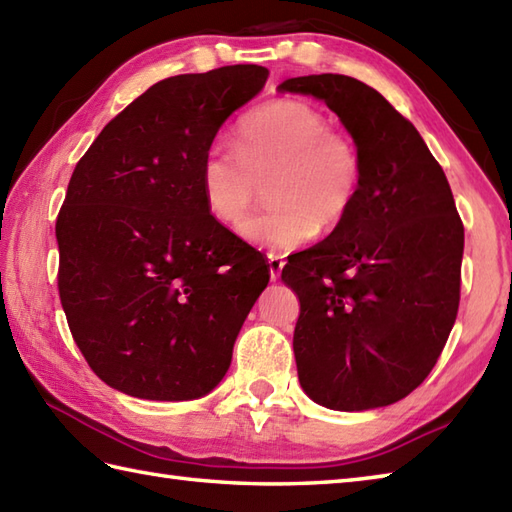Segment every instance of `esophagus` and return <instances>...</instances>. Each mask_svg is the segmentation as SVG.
<instances>
[{
  "label": "esophagus",
  "mask_w": 512,
  "mask_h": 512,
  "mask_svg": "<svg viewBox=\"0 0 512 512\" xmlns=\"http://www.w3.org/2000/svg\"><path fill=\"white\" fill-rule=\"evenodd\" d=\"M284 257L277 253H268V273H270V281H277L281 277V270H284Z\"/></svg>",
  "instance_id": "esophagus-1"
}]
</instances>
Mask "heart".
<instances>
[{"label":"heart","mask_w":512,"mask_h":512,"mask_svg":"<svg viewBox=\"0 0 512 512\" xmlns=\"http://www.w3.org/2000/svg\"><path fill=\"white\" fill-rule=\"evenodd\" d=\"M239 149L213 143L204 151L200 187L206 209L237 226L266 177V212L237 231L257 248L288 253L352 211L363 180V160L352 138L332 132L317 107L303 101H270L239 125Z\"/></svg>","instance_id":"b5f03b06"}]
</instances>
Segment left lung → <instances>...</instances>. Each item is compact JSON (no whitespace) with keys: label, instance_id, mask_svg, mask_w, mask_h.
<instances>
[{"label":"left lung","instance_id":"1","mask_svg":"<svg viewBox=\"0 0 512 512\" xmlns=\"http://www.w3.org/2000/svg\"><path fill=\"white\" fill-rule=\"evenodd\" d=\"M277 90L328 105L363 160L352 211L281 270L301 303L299 383L334 411L387 407L429 376L458 314L464 226L451 187L418 129L369 85L310 74Z\"/></svg>","mask_w":512,"mask_h":512}]
</instances>
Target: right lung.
I'll return each instance as SVG.
<instances>
[{"instance_id":"add662e5","label":"right lung","mask_w":512,"mask_h":512,"mask_svg":"<svg viewBox=\"0 0 512 512\" xmlns=\"http://www.w3.org/2000/svg\"><path fill=\"white\" fill-rule=\"evenodd\" d=\"M262 65L178 74L129 103L76 165L57 217L59 295L103 383L193 400L231 367L268 266L209 213L204 151L262 92Z\"/></svg>"}]
</instances>
